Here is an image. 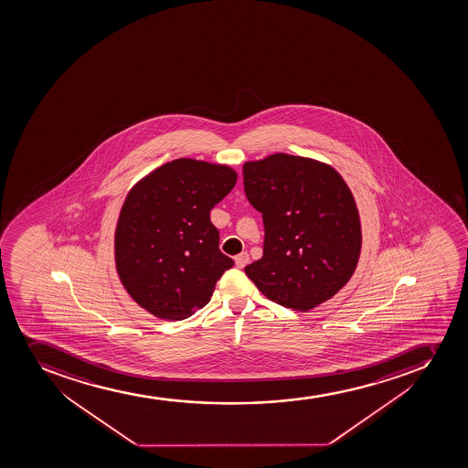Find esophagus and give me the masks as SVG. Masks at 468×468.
Instances as JSON below:
<instances>
[{"label":"esophagus","mask_w":468,"mask_h":468,"mask_svg":"<svg viewBox=\"0 0 468 468\" xmlns=\"http://www.w3.org/2000/svg\"><path fill=\"white\" fill-rule=\"evenodd\" d=\"M249 261H250V258H249L247 251H242L239 255L235 256V262H237L238 269H244V267L249 264Z\"/></svg>","instance_id":"34e87169"}]
</instances>
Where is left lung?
<instances>
[{
	"label": "left lung",
	"instance_id": "1",
	"mask_svg": "<svg viewBox=\"0 0 468 468\" xmlns=\"http://www.w3.org/2000/svg\"><path fill=\"white\" fill-rule=\"evenodd\" d=\"M249 203L262 213L264 255L246 274L285 308L308 311L351 279L361 249L358 210L333 167L274 154L242 167Z\"/></svg>",
	"mask_w": 468,
	"mask_h": 468
}]
</instances>
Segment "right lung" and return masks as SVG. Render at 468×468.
<instances>
[{
	"mask_svg": "<svg viewBox=\"0 0 468 468\" xmlns=\"http://www.w3.org/2000/svg\"><path fill=\"white\" fill-rule=\"evenodd\" d=\"M235 183L230 167L180 158L131 190L117 222V271L151 314L189 317L207 305L218 279L235 264L219 250L210 221V210Z\"/></svg>",
	"mask_w": 468,
	"mask_h": 468,
	"instance_id": "1",
	"label": "right lung"
}]
</instances>
